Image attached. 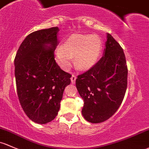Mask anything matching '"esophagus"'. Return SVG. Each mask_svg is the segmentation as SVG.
<instances>
[{"instance_id": "1", "label": "esophagus", "mask_w": 149, "mask_h": 149, "mask_svg": "<svg viewBox=\"0 0 149 149\" xmlns=\"http://www.w3.org/2000/svg\"><path fill=\"white\" fill-rule=\"evenodd\" d=\"M76 79H77V76H76V75H74V74L72 75V77H71V81H72V84H74L75 81H76Z\"/></svg>"}]
</instances>
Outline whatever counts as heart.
<instances>
[{
    "label": "heart",
    "instance_id": "obj_1",
    "mask_svg": "<svg viewBox=\"0 0 149 149\" xmlns=\"http://www.w3.org/2000/svg\"><path fill=\"white\" fill-rule=\"evenodd\" d=\"M102 43L97 36L90 34H74L69 37L62 47L55 50V59L63 70L73 63L80 70H87L96 64L101 55Z\"/></svg>",
    "mask_w": 149,
    "mask_h": 149
}]
</instances>
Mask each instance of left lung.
Listing matches in <instances>:
<instances>
[{"label":"left lung","mask_w":149,"mask_h":149,"mask_svg":"<svg viewBox=\"0 0 149 149\" xmlns=\"http://www.w3.org/2000/svg\"><path fill=\"white\" fill-rule=\"evenodd\" d=\"M127 74L124 50L107 33L102 58L76 79L77 89L84 102L81 109L84 119L98 124L113 115L124 100Z\"/></svg>","instance_id":"left-lung-1"}]
</instances>
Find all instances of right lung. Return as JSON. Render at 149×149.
Listing matches in <instances>:
<instances>
[{
	"label": "right lung",
	"mask_w": 149,
	"mask_h": 149,
	"mask_svg": "<svg viewBox=\"0 0 149 149\" xmlns=\"http://www.w3.org/2000/svg\"><path fill=\"white\" fill-rule=\"evenodd\" d=\"M58 27L28 35L15 55V77L22 108L37 124L50 122L58 113L65 88L71 75L60 69L55 60Z\"/></svg>",
	"instance_id": "right-lung-1"
}]
</instances>
